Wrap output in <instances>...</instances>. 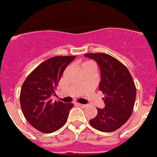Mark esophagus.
<instances>
[{
  "label": "esophagus",
  "instance_id": "1",
  "mask_svg": "<svg viewBox=\"0 0 157 157\" xmlns=\"http://www.w3.org/2000/svg\"><path fill=\"white\" fill-rule=\"evenodd\" d=\"M76 105L79 107H85L86 106V104H82V103H76Z\"/></svg>",
  "mask_w": 157,
  "mask_h": 157
}]
</instances>
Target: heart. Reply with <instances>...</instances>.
<instances>
[{
    "label": "heart",
    "mask_w": 157,
    "mask_h": 157,
    "mask_svg": "<svg viewBox=\"0 0 157 157\" xmlns=\"http://www.w3.org/2000/svg\"><path fill=\"white\" fill-rule=\"evenodd\" d=\"M84 65H94V64H93V63L91 62V61H86V62H85L84 64H83L82 66Z\"/></svg>",
    "instance_id": "b5f03b06"
}]
</instances>
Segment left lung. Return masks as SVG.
Masks as SVG:
<instances>
[{
	"instance_id": "left-lung-1",
	"label": "left lung",
	"mask_w": 157,
	"mask_h": 157,
	"mask_svg": "<svg viewBox=\"0 0 157 157\" xmlns=\"http://www.w3.org/2000/svg\"><path fill=\"white\" fill-rule=\"evenodd\" d=\"M85 57L99 65V90L105 94L104 108H97V115L90 123L100 132H113L128 120L133 111L136 98L134 81L127 67L109 54H86Z\"/></svg>"
}]
</instances>
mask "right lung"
I'll list each match as a JSON object with an SVG mask.
<instances>
[{"mask_svg": "<svg viewBox=\"0 0 157 157\" xmlns=\"http://www.w3.org/2000/svg\"><path fill=\"white\" fill-rule=\"evenodd\" d=\"M75 56H58L49 58L32 71L21 86L20 103L29 123L44 133L61 128L67 121L72 103L53 101L65 67Z\"/></svg>", "mask_w": 157, "mask_h": 157, "instance_id": "obj_1", "label": "right lung"}]
</instances>
